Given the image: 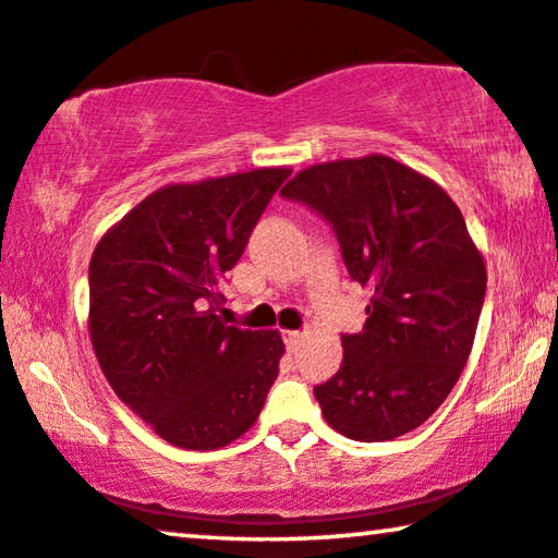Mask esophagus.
Returning <instances> with one entry per match:
<instances>
[{"label":"esophagus","instance_id":"34e87169","mask_svg":"<svg viewBox=\"0 0 558 558\" xmlns=\"http://www.w3.org/2000/svg\"><path fill=\"white\" fill-rule=\"evenodd\" d=\"M282 339H286L288 351H298V349H301L303 333L301 331H286V336H282Z\"/></svg>","mask_w":558,"mask_h":558}]
</instances>
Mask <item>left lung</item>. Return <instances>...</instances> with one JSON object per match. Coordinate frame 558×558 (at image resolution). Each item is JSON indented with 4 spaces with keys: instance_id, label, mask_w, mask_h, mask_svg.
<instances>
[{
    "instance_id": "left-lung-1",
    "label": "left lung",
    "mask_w": 558,
    "mask_h": 558,
    "mask_svg": "<svg viewBox=\"0 0 558 558\" xmlns=\"http://www.w3.org/2000/svg\"><path fill=\"white\" fill-rule=\"evenodd\" d=\"M333 225L349 276L372 290L364 331L313 389L336 433L384 442L445 402L475 341L485 260L442 186L384 154L308 167L282 186Z\"/></svg>"
}]
</instances>
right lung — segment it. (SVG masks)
Listing matches in <instances>:
<instances>
[{"mask_svg":"<svg viewBox=\"0 0 558 558\" xmlns=\"http://www.w3.org/2000/svg\"><path fill=\"white\" fill-rule=\"evenodd\" d=\"M286 167L167 184L116 222L90 257L88 331L108 384L156 435L219 450L260 417L286 343L217 316L219 282Z\"/></svg>","mask_w":558,"mask_h":558,"instance_id":"1","label":"right lung"}]
</instances>
